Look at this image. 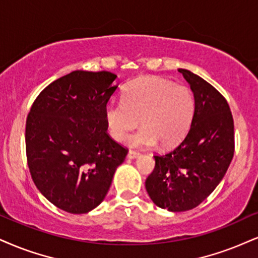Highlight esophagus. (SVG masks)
<instances>
[{
  "label": "esophagus",
  "instance_id": "1",
  "mask_svg": "<svg viewBox=\"0 0 258 258\" xmlns=\"http://www.w3.org/2000/svg\"><path fill=\"white\" fill-rule=\"evenodd\" d=\"M139 157H140L139 152H136V151H129L128 152V158L129 159H136V158H139Z\"/></svg>",
  "mask_w": 258,
  "mask_h": 258
}]
</instances>
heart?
Here are the masks:
<instances>
[{
  "label": "heart",
  "instance_id": "b5f03b06",
  "mask_svg": "<svg viewBox=\"0 0 258 258\" xmlns=\"http://www.w3.org/2000/svg\"><path fill=\"white\" fill-rule=\"evenodd\" d=\"M195 111V97L186 86L145 76L126 86L122 101L105 106L104 118L116 141H123L141 119L142 128L130 138V145L153 146L159 141L163 147H173L189 132Z\"/></svg>",
  "mask_w": 258,
  "mask_h": 258
}]
</instances>
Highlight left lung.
Wrapping results in <instances>:
<instances>
[{"label": "left lung", "mask_w": 258, "mask_h": 258, "mask_svg": "<svg viewBox=\"0 0 258 258\" xmlns=\"http://www.w3.org/2000/svg\"><path fill=\"white\" fill-rule=\"evenodd\" d=\"M196 100L191 126L176 148L155 154L146 190L155 205L171 212L195 208L214 191L234 154V124L224 95L199 75L178 69Z\"/></svg>", "instance_id": "1"}]
</instances>
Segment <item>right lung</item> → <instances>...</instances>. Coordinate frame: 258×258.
<instances>
[{
    "label": "right lung",
    "instance_id": "right-lung-1",
    "mask_svg": "<svg viewBox=\"0 0 258 258\" xmlns=\"http://www.w3.org/2000/svg\"><path fill=\"white\" fill-rule=\"evenodd\" d=\"M110 72L75 71L46 86L26 119V157L38 190L72 214L99 206L128 149L107 134L104 109L118 86Z\"/></svg>",
    "mask_w": 258,
    "mask_h": 258
}]
</instances>
